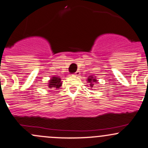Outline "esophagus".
Wrapping results in <instances>:
<instances>
[{
  "label": "esophagus",
  "instance_id": "obj_1",
  "mask_svg": "<svg viewBox=\"0 0 148 148\" xmlns=\"http://www.w3.org/2000/svg\"><path fill=\"white\" fill-rule=\"evenodd\" d=\"M74 75H75V76L80 75V71H76V72L74 73Z\"/></svg>",
  "mask_w": 148,
  "mask_h": 148
}]
</instances>
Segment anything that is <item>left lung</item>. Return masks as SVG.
Returning a JSON list of instances; mask_svg holds the SVG:
<instances>
[{
	"instance_id": "obj_1",
	"label": "left lung",
	"mask_w": 148,
	"mask_h": 148,
	"mask_svg": "<svg viewBox=\"0 0 148 148\" xmlns=\"http://www.w3.org/2000/svg\"><path fill=\"white\" fill-rule=\"evenodd\" d=\"M97 78L95 77H94L93 75L89 76L88 77V79H87V82H88V83H89V86L90 88V89H92L94 85V83H97Z\"/></svg>"
}]
</instances>
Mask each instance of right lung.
Returning a JSON list of instances; mask_svg holds the SVG:
<instances>
[{"label": "right lung", "mask_w": 148, "mask_h": 148, "mask_svg": "<svg viewBox=\"0 0 148 148\" xmlns=\"http://www.w3.org/2000/svg\"><path fill=\"white\" fill-rule=\"evenodd\" d=\"M62 83L63 82L61 81L60 77H59L58 76L54 75L48 80V86L49 88H60L63 84Z\"/></svg>", "instance_id": "add662e5"}]
</instances>
